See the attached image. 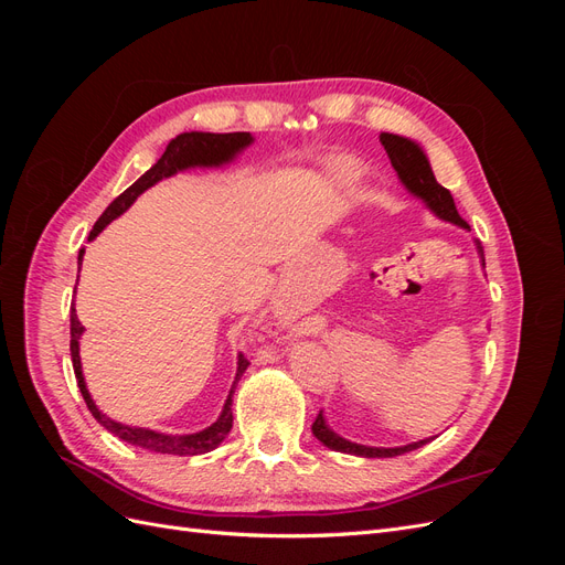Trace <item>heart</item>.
I'll list each match as a JSON object with an SVG mask.
<instances>
[{
	"mask_svg": "<svg viewBox=\"0 0 565 565\" xmlns=\"http://www.w3.org/2000/svg\"><path fill=\"white\" fill-rule=\"evenodd\" d=\"M339 169H341V172H351L353 162H339Z\"/></svg>",
	"mask_w": 565,
	"mask_h": 565,
	"instance_id": "obj_1",
	"label": "heart"
}]
</instances>
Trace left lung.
Wrapping results in <instances>:
<instances>
[{"instance_id":"left-lung-1","label":"left lung","mask_w":565,"mask_h":565,"mask_svg":"<svg viewBox=\"0 0 565 565\" xmlns=\"http://www.w3.org/2000/svg\"><path fill=\"white\" fill-rule=\"evenodd\" d=\"M380 141H382V146L386 150V156H388L393 169H396V172H398V179L403 181V185L407 188L409 193L417 195L438 218L450 221V224L461 226V228H469L467 221L459 216V212L455 207V200H452L448 188H443L436 181V177L431 172V164H429V160H426V152L422 150L419 143L405 139V136L386 134V131L380 134ZM478 252H481V259H483L481 245H478ZM483 266H486V259H483ZM311 431L322 443V446H328V448H332L337 452L358 455V457H396V455H403V452H409V450H417V448L426 446V443H429V440H434V438H424V440L409 443V446H401V448H370V446H361V443H351L347 438L337 436L328 426V422H324L322 409H320V415L316 417Z\"/></svg>"}]
</instances>
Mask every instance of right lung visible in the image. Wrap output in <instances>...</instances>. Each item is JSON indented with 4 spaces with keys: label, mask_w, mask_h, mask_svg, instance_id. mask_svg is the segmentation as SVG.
Here are the masks:
<instances>
[{
    "label": "right lung",
    "mask_w": 565,
    "mask_h": 565,
    "mask_svg": "<svg viewBox=\"0 0 565 565\" xmlns=\"http://www.w3.org/2000/svg\"><path fill=\"white\" fill-rule=\"evenodd\" d=\"M252 134L249 131H233V134H210V131H185L179 134L177 139L169 141L167 150L162 152V158L152 164L148 172L139 179L134 181L122 195H117L106 212L98 216V221L94 224L92 233H89V241L104 231L113 218H117L119 214H125L134 200L139 198L143 191H148L150 185H156L158 181L167 179V177H174L181 169L188 167H218V164H226L231 162L237 152L245 150L252 143ZM82 256L84 249H79L77 262L82 264ZM77 287V285H75ZM84 328L82 322L77 320L75 313V306H71V355H73V370H75V380L77 386L82 391V398L87 403L89 413L94 415V419L106 426L110 434H115L119 440L129 443V446L136 448H143L150 452H160V455H179V457H191V455H202V452H210L216 446H221V440H224L231 431L233 426V391L235 384L241 382L243 372L247 370L249 361L241 353L237 355V372H235V382L233 388L228 393V398L224 403V409H221L218 419L207 426V429H202L198 434H185V436H169V434H160V431H152V429H143V426H127V424H119L110 417H106L100 409L96 407V403L92 401L87 384H84V374H82V363H79V337H82Z\"/></svg>",
    "instance_id": "1"
}]
</instances>
